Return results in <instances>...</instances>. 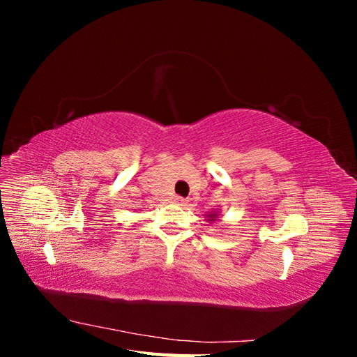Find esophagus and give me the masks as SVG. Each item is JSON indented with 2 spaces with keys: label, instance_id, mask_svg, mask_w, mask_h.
Returning <instances> with one entry per match:
<instances>
[{
  "label": "esophagus",
  "instance_id": "34e87169",
  "mask_svg": "<svg viewBox=\"0 0 357 357\" xmlns=\"http://www.w3.org/2000/svg\"><path fill=\"white\" fill-rule=\"evenodd\" d=\"M174 201H176L177 205H186V204H188V201H186L185 198H181V197H176Z\"/></svg>",
  "mask_w": 357,
  "mask_h": 357
}]
</instances>
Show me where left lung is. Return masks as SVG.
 <instances>
[{
	"instance_id": "obj_1",
	"label": "left lung",
	"mask_w": 357,
	"mask_h": 357,
	"mask_svg": "<svg viewBox=\"0 0 357 357\" xmlns=\"http://www.w3.org/2000/svg\"><path fill=\"white\" fill-rule=\"evenodd\" d=\"M219 218H220V213H219V211H215V210L205 214V219H207V222H208V223H214V222L218 220Z\"/></svg>"
}]
</instances>
